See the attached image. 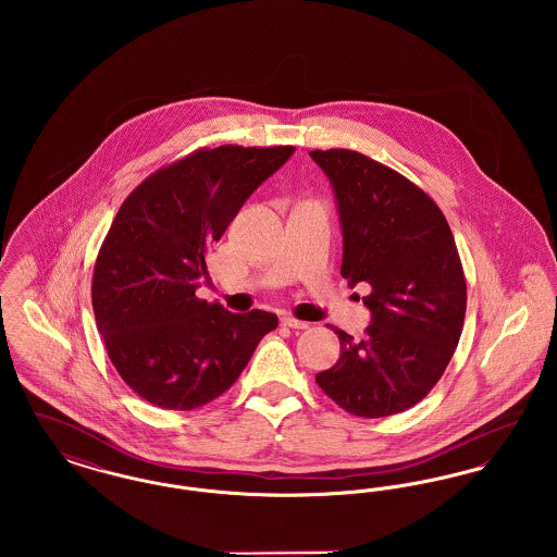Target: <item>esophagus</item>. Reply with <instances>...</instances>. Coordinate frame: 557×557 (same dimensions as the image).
<instances>
[{
	"instance_id": "esophagus-1",
	"label": "esophagus",
	"mask_w": 557,
	"mask_h": 557,
	"mask_svg": "<svg viewBox=\"0 0 557 557\" xmlns=\"http://www.w3.org/2000/svg\"><path fill=\"white\" fill-rule=\"evenodd\" d=\"M282 325H284V327H290V330H307V327H309L307 321H300V319L290 318V315H284V318H282Z\"/></svg>"
}]
</instances>
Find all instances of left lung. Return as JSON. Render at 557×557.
I'll return each instance as SVG.
<instances>
[{
    "mask_svg": "<svg viewBox=\"0 0 557 557\" xmlns=\"http://www.w3.org/2000/svg\"><path fill=\"white\" fill-rule=\"evenodd\" d=\"M311 159L336 191L341 273L371 288L366 336L334 330L341 359L315 382L352 416L388 418L420 403L449 366L468 300L461 259L438 205L395 169L345 148Z\"/></svg>",
    "mask_w": 557,
    "mask_h": 557,
    "instance_id": "8db88e82",
    "label": "left lung"
}]
</instances>
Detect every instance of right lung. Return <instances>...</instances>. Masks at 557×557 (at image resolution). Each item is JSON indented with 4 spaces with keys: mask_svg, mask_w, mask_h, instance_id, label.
<instances>
[{
    "mask_svg": "<svg viewBox=\"0 0 557 557\" xmlns=\"http://www.w3.org/2000/svg\"><path fill=\"white\" fill-rule=\"evenodd\" d=\"M294 146L200 148L125 198L100 246L91 305L108 357L135 395L191 411L239 377L273 313H230L196 296L207 255Z\"/></svg>",
    "mask_w": 557,
    "mask_h": 557,
    "instance_id": "right-lung-1",
    "label": "right lung"
}]
</instances>
